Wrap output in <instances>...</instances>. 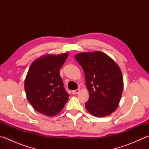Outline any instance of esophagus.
<instances>
[{"instance_id":"1","label":"esophagus","mask_w":149,"mask_h":149,"mask_svg":"<svg viewBox=\"0 0 149 149\" xmlns=\"http://www.w3.org/2000/svg\"><path fill=\"white\" fill-rule=\"evenodd\" d=\"M80 90L79 89H75V90H72V94H73V95H76V94L80 92Z\"/></svg>"}]
</instances>
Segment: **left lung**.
Here are the masks:
<instances>
[{"label":"left lung","instance_id":"obj_1","mask_svg":"<svg viewBox=\"0 0 149 149\" xmlns=\"http://www.w3.org/2000/svg\"><path fill=\"white\" fill-rule=\"evenodd\" d=\"M74 58L84 70L89 93L85 108L95 117L110 115L118 107L123 90L119 67L113 59L100 51L82 52Z\"/></svg>","mask_w":149,"mask_h":149}]
</instances>
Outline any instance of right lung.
Instances as JSON below:
<instances>
[{"instance_id":"add662e5","label":"right lung","mask_w":149,"mask_h":149,"mask_svg":"<svg viewBox=\"0 0 149 149\" xmlns=\"http://www.w3.org/2000/svg\"><path fill=\"white\" fill-rule=\"evenodd\" d=\"M69 54L43 56L31 64L24 80L27 99L33 109L47 116L61 111L69 95L63 87L60 69Z\"/></svg>"}]
</instances>
